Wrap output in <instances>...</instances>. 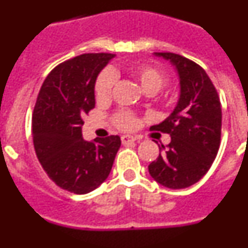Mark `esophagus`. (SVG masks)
I'll return each mask as SVG.
<instances>
[{
  "label": "esophagus",
  "instance_id": "esophagus-1",
  "mask_svg": "<svg viewBox=\"0 0 248 248\" xmlns=\"http://www.w3.org/2000/svg\"><path fill=\"white\" fill-rule=\"evenodd\" d=\"M122 143L123 144H128V143H134L135 140H138V138L133 137V135H122Z\"/></svg>",
  "mask_w": 248,
  "mask_h": 248
}]
</instances>
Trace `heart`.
<instances>
[{
	"label": "heart",
	"mask_w": 248,
	"mask_h": 248,
	"mask_svg": "<svg viewBox=\"0 0 248 248\" xmlns=\"http://www.w3.org/2000/svg\"><path fill=\"white\" fill-rule=\"evenodd\" d=\"M129 73L139 82L140 87L148 94L159 92L168 80V74L159 67L153 64H138L129 68ZM115 84V73L110 69H105L98 74L94 83V93L99 102H104L110 98L111 91ZM113 123L122 130H130L137 125L138 119L134 114L128 110H119L113 115Z\"/></svg>",
	"instance_id": "obj_1"
}]
</instances>
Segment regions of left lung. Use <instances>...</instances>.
<instances>
[{"label":"left lung","mask_w":248,"mask_h":248,"mask_svg":"<svg viewBox=\"0 0 248 248\" xmlns=\"http://www.w3.org/2000/svg\"><path fill=\"white\" fill-rule=\"evenodd\" d=\"M155 56L169 59L180 77V98L174 111L156 130L171 137L159 145L156 160L149 165L151 177L169 189H184L198 183L209 171L221 143L220 98L203 68L185 57L170 52Z\"/></svg>","instance_id":"8db88e82"}]
</instances>
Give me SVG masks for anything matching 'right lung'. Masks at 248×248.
<instances>
[{"label": "right lung", "instance_id": "right-lung-1", "mask_svg": "<svg viewBox=\"0 0 248 248\" xmlns=\"http://www.w3.org/2000/svg\"><path fill=\"white\" fill-rule=\"evenodd\" d=\"M114 57L84 53L52 69L39 89L32 114V137L37 157L48 177L74 194L93 191L108 177L120 148L110 135L85 141L83 117L95 107L94 83Z\"/></svg>", "mask_w": 248, "mask_h": 248}]
</instances>
